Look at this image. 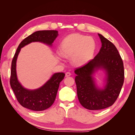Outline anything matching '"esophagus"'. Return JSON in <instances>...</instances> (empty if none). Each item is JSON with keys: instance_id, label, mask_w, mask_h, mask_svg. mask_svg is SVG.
Wrapping results in <instances>:
<instances>
[{"instance_id": "esophagus-1", "label": "esophagus", "mask_w": 135, "mask_h": 135, "mask_svg": "<svg viewBox=\"0 0 135 135\" xmlns=\"http://www.w3.org/2000/svg\"><path fill=\"white\" fill-rule=\"evenodd\" d=\"M71 75V73L70 72H66V74H65V76H69Z\"/></svg>"}]
</instances>
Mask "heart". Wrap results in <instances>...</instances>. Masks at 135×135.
<instances>
[{
	"label": "heart",
	"instance_id": "1",
	"mask_svg": "<svg viewBox=\"0 0 135 135\" xmlns=\"http://www.w3.org/2000/svg\"><path fill=\"white\" fill-rule=\"evenodd\" d=\"M96 42L91 36L80 34H73L65 37L60 44L58 58L71 57L75 66H81L87 63L94 55Z\"/></svg>",
	"mask_w": 135,
	"mask_h": 135
}]
</instances>
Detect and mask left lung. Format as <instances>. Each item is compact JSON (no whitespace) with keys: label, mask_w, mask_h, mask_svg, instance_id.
Instances as JSON below:
<instances>
[{"label":"left lung","mask_w":135,"mask_h":135,"mask_svg":"<svg viewBox=\"0 0 135 135\" xmlns=\"http://www.w3.org/2000/svg\"><path fill=\"white\" fill-rule=\"evenodd\" d=\"M98 35L102 43L99 52L93 59L74 71L78 98L84 108L91 110L105 109L115 103L124 78L123 62L117 48L101 34ZM99 69L104 70L107 75L103 89L96 86L93 77Z\"/></svg>","instance_id":"1"}]
</instances>
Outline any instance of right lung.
I'll return each mask as SVG.
<instances>
[{
	"label": "right lung",
	"instance_id": "obj_1",
	"mask_svg": "<svg viewBox=\"0 0 135 135\" xmlns=\"http://www.w3.org/2000/svg\"><path fill=\"white\" fill-rule=\"evenodd\" d=\"M58 36L57 30H42L34 32L20 43L12 61L10 84L18 103L23 107L34 111H43L54 104L60 83L64 79V73H57L43 86L34 90L24 88L18 81L16 74V61L21 48L31 42H39L50 46Z\"/></svg>",
	"mask_w": 135,
	"mask_h": 135
}]
</instances>
